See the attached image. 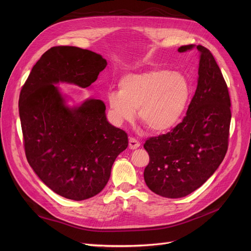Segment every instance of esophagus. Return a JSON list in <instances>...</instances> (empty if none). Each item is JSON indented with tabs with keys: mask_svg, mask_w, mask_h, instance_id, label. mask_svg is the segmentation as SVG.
<instances>
[{
	"mask_svg": "<svg viewBox=\"0 0 251 251\" xmlns=\"http://www.w3.org/2000/svg\"><path fill=\"white\" fill-rule=\"evenodd\" d=\"M139 147H140V142L137 139H135L133 137L129 138V149L130 150H136Z\"/></svg>",
	"mask_w": 251,
	"mask_h": 251,
	"instance_id": "obj_1",
	"label": "esophagus"
}]
</instances>
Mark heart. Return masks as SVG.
Returning <instances> with one entry per match:
<instances>
[{
    "label": "heart",
    "mask_w": 251,
    "mask_h": 251,
    "mask_svg": "<svg viewBox=\"0 0 251 251\" xmlns=\"http://www.w3.org/2000/svg\"><path fill=\"white\" fill-rule=\"evenodd\" d=\"M119 91H110L107 100L116 124L132 121L135 110L139 121L153 132L175 127L190 98V85L181 73L163 69L124 76Z\"/></svg>",
    "instance_id": "obj_1"
}]
</instances>
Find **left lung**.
<instances>
[{"instance_id": "obj_1", "label": "left lung", "mask_w": 251, "mask_h": 251, "mask_svg": "<svg viewBox=\"0 0 251 251\" xmlns=\"http://www.w3.org/2000/svg\"><path fill=\"white\" fill-rule=\"evenodd\" d=\"M200 52L199 79L186 116L171 132L151 137L143 148L150 163L144 181L168 199L184 197L200 188L219 168L228 150L231 101L225 79L206 48L182 46L179 52Z\"/></svg>"}]
</instances>
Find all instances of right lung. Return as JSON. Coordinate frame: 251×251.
Masks as SVG:
<instances>
[{"label":"right lung","instance_id":"1","mask_svg":"<svg viewBox=\"0 0 251 251\" xmlns=\"http://www.w3.org/2000/svg\"><path fill=\"white\" fill-rule=\"evenodd\" d=\"M107 60L77 47H54L41 57L19 97L26 159L57 194L84 201L100 193L116 157L128 147L125 131L110 124L102 100L69 105L59 83L88 87Z\"/></svg>","mask_w":251,"mask_h":251}]
</instances>
